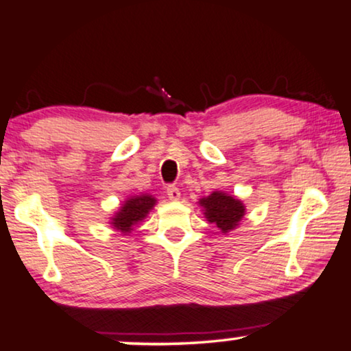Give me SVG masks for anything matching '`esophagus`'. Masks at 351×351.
Wrapping results in <instances>:
<instances>
[{
	"label": "esophagus",
	"mask_w": 351,
	"mask_h": 351,
	"mask_svg": "<svg viewBox=\"0 0 351 351\" xmlns=\"http://www.w3.org/2000/svg\"><path fill=\"white\" fill-rule=\"evenodd\" d=\"M167 196L171 199V201H180L181 197V193L178 188H175V186H170V188L167 189Z\"/></svg>",
	"instance_id": "esophagus-1"
}]
</instances>
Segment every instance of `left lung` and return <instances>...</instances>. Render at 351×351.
I'll list each match as a JSON object with an SVG mask.
<instances>
[{
  "mask_svg": "<svg viewBox=\"0 0 351 351\" xmlns=\"http://www.w3.org/2000/svg\"><path fill=\"white\" fill-rule=\"evenodd\" d=\"M197 204L202 207V214L208 223H214L223 234L238 228L239 221L246 214L243 201L223 191H214L208 196L199 199Z\"/></svg>",
  "mask_w": 351,
  "mask_h": 351,
  "instance_id": "1",
  "label": "left lung"
}]
</instances>
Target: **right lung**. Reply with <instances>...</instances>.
<instances>
[{
    "instance_id": "obj_1",
    "label": "right lung",
    "mask_w": 351,
    "mask_h": 351,
    "mask_svg": "<svg viewBox=\"0 0 351 351\" xmlns=\"http://www.w3.org/2000/svg\"><path fill=\"white\" fill-rule=\"evenodd\" d=\"M155 204H157V199L149 193L130 196L119 206L113 217H110V225L123 234H130L136 225H139L152 212Z\"/></svg>"
}]
</instances>
